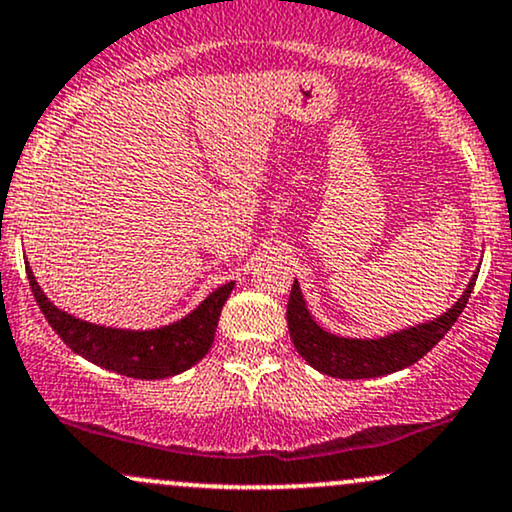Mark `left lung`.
<instances>
[{"label":"left lung","instance_id":"1","mask_svg":"<svg viewBox=\"0 0 512 512\" xmlns=\"http://www.w3.org/2000/svg\"><path fill=\"white\" fill-rule=\"evenodd\" d=\"M477 274L479 272L472 274L467 289L443 315L421 322V325L407 327V330L390 332L378 339L337 337V334L322 330L315 317L310 315L301 284L293 281L289 308H286L291 342L310 366L320 370V373L332 375V378L363 380L397 373V370L409 368L411 363L424 358L448 334L464 310V305H467L469 296H472Z\"/></svg>","mask_w":512,"mask_h":512}]
</instances>
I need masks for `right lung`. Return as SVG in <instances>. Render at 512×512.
Here are the masks:
<instances>
[{"label":"right lung","mask_w":512,"mask_h":512,"mask_svg":"<svg viewBox=\"0 0 512 512\" xmlns=\"http://www.w3.org/2000/svg\"><path fill=\"white\" fill-rule=\"evenodd\" d=\"M26 274L45 320L50 322L52 330L60 334L62 342L74 354L84 356L86 361L105 370L137 380L170 378V375H178L182 370L195 366L197 361H202L214 344V332L219 325L223 303L228 301L233 286H236V281L219 286L195 310H190L185 317L170 322V325L154 327V330H122V327L86 322L67 313V310L57 308L40 289L28 264Z\"/></svg>","instance_id":"1"}]
</instances>
